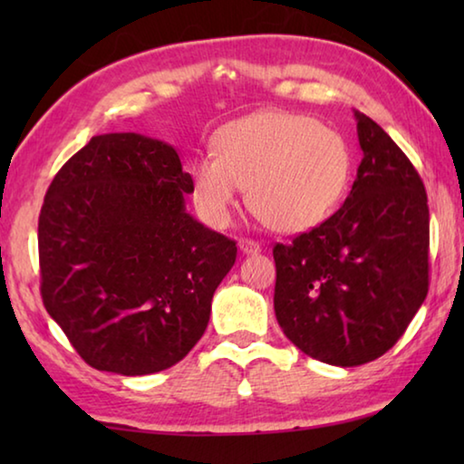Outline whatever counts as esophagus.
<instances>
[{
  "mask_svg": "<svg viewBox=\"0 0 464 464\" xmlns=\"http://www.w3.org/2000/svg\"><path fill=\"white\" fill-rule=\"evenodd\" d=\"M239 249L246 256H254V254H260L262 246L257 241H254V239H239Z\"/></svg>",
  "mask_w": 464,
  "mask_h": 464,
  "instance_id": "obj_1",
  "label": "esophagus"
}]
</instances>
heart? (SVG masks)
Wrapping results in <instances>:
<instances>
[{
  "label": "heart",
  "instance_id": "1",
  "mask_svg": "<svg viewBox=\"0 0 464 464\" xmlns=\"http://www.w3.org/2000/svg\"><path fill=\"white\" fill-rule=\"evenodd\" d=\"M215 157L190 168L192 198L210 225L225 227L247 188V204L278 233L309 231L332 215L350 179L352 155L340 132L311 116L262 110L227 122Z\"/></svg>",
  "mask_w": 464,
  "mask_h": 464
}]
</instances>
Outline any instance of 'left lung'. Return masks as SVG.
I'll return each instance as SVG.
<instances>
[{
    "label": "left lung",
    "mask_w": 464,
    "mask_h": 464,
    "mask_svg": "<svg viewBox=\"0 0 464 464\" xmlns=\"http://www.w3.org/2000/svg\"><path fill=\"white\" fill-rule=\"evenodd\" d=\"M362 149L335 215L274 247V311L304 354L350 368L391 350L428 295L430 210L407 155L354 110Z\"/></svg>",
    "instance_id": "left-lung-1"
}]
</instances>
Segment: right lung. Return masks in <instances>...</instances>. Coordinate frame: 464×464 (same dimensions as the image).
<instances>
[{"label":"right lung","mask_w":464,"mask_h":464,"mask_svg":"<svg viewBox=\"0 0 464 464\" xmlns=\"http://www.w3.org/2000/svg\"><path fill=\"white\" fill-rule=\"evenodd\" d=\"M190 174L166 140L92 137L38 218L41 295L85 362L124 376L179 362L200 340L237 246L186 210Z\"/></svg>","instance_id":"right-lung-1"}]
</instances>
